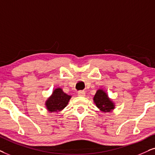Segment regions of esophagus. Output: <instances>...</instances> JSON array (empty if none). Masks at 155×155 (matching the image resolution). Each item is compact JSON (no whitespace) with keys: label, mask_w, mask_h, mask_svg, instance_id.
<instances>
[{"label":"esophagus","mask_w":155,"mask_h":155,"mask_svg":"<svg viewBox=\"0 0 155 155\" xmlns=\"http://www.w3.org/2000/svg\"><path fill=\"white\" fill-rule=\"evenodd\" d=\"M86 92L84 91H78V96L79 97H85Z\"/></svg>","instance_id":"34e87169"}]
</instances>
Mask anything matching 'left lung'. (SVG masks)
Here are the masks:
<instances>
[{
    "mask_svg": "<svg viewBox=\"0 0 155 155\" xmlns=\"http://www.w3.org/2000/svg\"><path fill=\"white\" fill-rule=\"evenodd\" d=\"M94 103L101 112H111L115 109V103L103 89H99L94 97Z\"/></svg>",
    "mask_w": 155,
    "mask_h": 155,
    "instance_id": "1",
    "label": "left lung"
}]
</instances>
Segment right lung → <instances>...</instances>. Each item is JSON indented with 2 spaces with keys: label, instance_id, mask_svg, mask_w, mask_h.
I'll use <instances>...</instances> for the list:
<instances>
[{
  "label": "right lung",
  "instance_id": "right-lung-1",
  "mask_svg": "<svg viewBox=\"0 0 155 155\" xmlns=\"http://www.w3.org/2000/svg\"><path fill=\"white\" fill-rule=\"evenodd\" d=\"M71 98V96L64 92L61 88H56L45 102L47 111L50 113L60 112L68 105Z\"/></svg>",
  "mask_w": 155,
  "mask_h": 155
}]
</instances>
